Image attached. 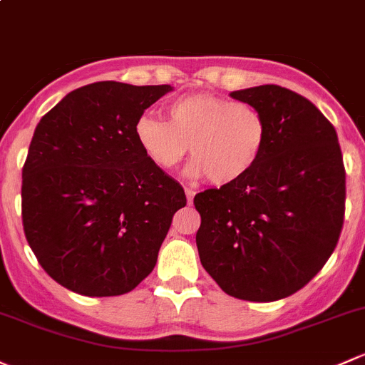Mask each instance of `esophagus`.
Segmentation results:
<instances>
[{
	"label": "esophagus",
	"instance_id": "34e87169",
	"mask_svg": "<svg viewBox=\"0 0 365 365\" xmlns=\"http://www.w3.org/2000/svg\"><path fill=\"white\" fill-rule=\"evenodd\" d=\"M185 195H187V202H189V205H192L195 190H194V189H189V187H187V189H185Z\"/></svg>",
	"mask_w": 365,
	"mask_h": 365
}]
</instances>
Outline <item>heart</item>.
Wrapping results in <instances>:
<instances>
[{"label": "heart", "instance_id": "1", "mask_svg": "<svg viewBox=\"0 0 365 365\" xmlns=\"http://www.w3.org/2000/svg\"><path fill=\"white\" fill-rule=\"evenodd\" d=\"M168 122L138 118L136 141L153 166L171 171L190 145L195 176L213 185H232L250 173L267 141V120L257 106L199 92L175 99L166 108Z\"/></svg>", "mask_w": 365, "mask_h": 365}]
</instances>
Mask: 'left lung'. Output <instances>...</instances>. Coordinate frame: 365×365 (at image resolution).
<instances>
[{
	"label": "left lung",
	"instance_id": "left-lung-1",
	"mask_svg": "<svg viewBox=\"0 0 365 365\" xmlns=\"http://www.w3.org/2000/svg\"><path fill=\"white\" fill-rule=\"evenodd\" d=\"M267 120V141L240 182L195 194L199 259L225 294L269 302L301 290L334 252L346 171L334 125L279 86L231 92Z\"/></svg>",
	"mask_w": 365,
	"mask_h": 365
}]
</instances>
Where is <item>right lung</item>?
Returning <instances> with one entry per match:
<instances>
[{
    "mask_svg": "<svg viewBox=\"0 0 365 365\" xmlns=\"http://www.w3.org/2000/svg\"><path fill=\"white\" fill-rule=\"evenodd\" d=\"M171 86L96 82L41 117L22 168V225L45 273L76 294L131 292L152 273L182 185L134 125Z\"/></svg>",
    "mask_w": 365,
    "mask_h": 365,
    "instance_id": "right-lung-1",
    "label": "right lung"
}]
</instances>
